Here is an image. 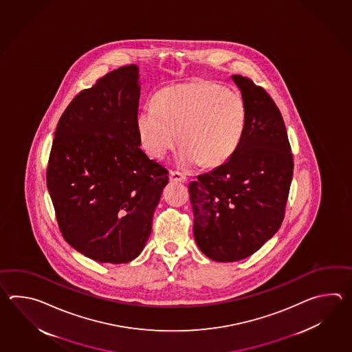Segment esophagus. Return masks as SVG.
I'll return each instance as SVG.
<instances>
[{"label": "esophagus", "mask_w": 352, "mask_h": 352, "mask_svg": "<svg viewBox=\"0 0 352 352\" xmlns=\"http://www.w3.org/2000/svg\"><path fill=\"white\" fill-rule=\"evenodd\" d=\"M170 181H173V182H185L186 181V176L184 173L171 171L170 173Z\"/></svg>", "instance_id": "esophagus-1"}]
</instances>
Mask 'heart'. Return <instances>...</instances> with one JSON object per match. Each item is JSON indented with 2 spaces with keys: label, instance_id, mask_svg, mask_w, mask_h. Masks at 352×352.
<instances>
[{
  "label": "heart",
  "instance_id": "obj_1",
  "mask_svg": "<svg viewBox=\"0 0 352 352\" xmlns=\"http://www.w3.org/2000/svg\"><path fill=\"white\" fill-rule=\"evenodd\" d=\"M247 122L240 93L201 80L158 91L155 104L144 105L138 114L137 131L143 148L153 157L165 158L179 133L181 167H217L238 150Z\"/></svg>",
  "mask_w": 352,
  "mask_h": 352
}]
</instances>
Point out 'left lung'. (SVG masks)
Listing matches in <instances>:
<instances>
[{
    "instance_id": "8db88e82",
    "label": "left lung",
    "mask_w": 352,
    "mask_h": 352,
    "mask_svg": "<svg viewBox=\"0 0 352 352\" xmlns=\"http://www.w3.org/2000/svg\"><path fill=\"white\" fill-rule=\"evenodd\" d=\"M248 109L238 150L224 165L188 185L195 241L215 262H236L255 253L278 232L293 177L285 122L262 87L232 75Z\"/></svg>"
}]
</instances>
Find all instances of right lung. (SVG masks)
I'll return each instance as SVG.
<instances>
[{
  "instance_id": "right-lung-1",
  "label": "right lung",
  "mask_w": 352,
  "mask_h": 352,
  "mask_svg": "<svg viewBox=\"0 0 352 352\" xmlns=\"http://www.w3.org/2000/svg\"><path fill=\"white\" fill-rule=\"evenodd\" d=\"M140 70L126 65L67 105L55 131L46 185L64 239L93 261L141 254L168 171L141 150Z\"/></svg>"
}]
</instances>
